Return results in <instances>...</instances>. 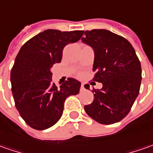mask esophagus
<instances>
[{
    "label": "esophagus",
    "instance_id": "esophagus-1",
    "mask_svg": "<svg viewBox=\"0 0 153 153\" xmlns=\"http://www.w3.org/2000/svg\"><path fill=\"white\" fill-rule=\"evenodd\" d=\"M85 90V86H84V85L83 84H81L80 85V91H82V90Z\"/></svg>",
    "mask_w": 153,
    "mask_h": 153
}]
</instances>
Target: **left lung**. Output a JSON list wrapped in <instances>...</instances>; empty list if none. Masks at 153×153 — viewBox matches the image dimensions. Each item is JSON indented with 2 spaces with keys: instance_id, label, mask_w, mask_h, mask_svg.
<instances>
[{
  "instance_id": "obj_1",
  "label": "left lung",
  "mask_w": 153,
  "mask_h": 153,
  "mask_svg": "<svg viewBox=\"0 0 153 153\" xmlns=\"http://www.w3.org/2000/svg\"><path fill=\"white\" fill-rule=\"evenodd\" d=\"M82 41L93 48V81L102 83L93 90V102L85 112L100 124L111 125L128 115L137 97L142 67L131 44L125 37L105 29L83 31Z\"/></svg>"
}]
</instances>
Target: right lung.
<instances>
[{
    "instance_id": "obj_1",
    "label": "right lung",
    "mask_w": 153,
    "mask_h": 153,
    "mask_svg": "<svg viewBox=\"0 0 153 153\" xmlns=\"http://www.w3.org/2000/svg\"><path fill=\"white\" fill-rule=\"evenodd\" d=\"M83 31L48 29L29 39L21 48L11 71L12 95L25 122L36 130L53 126L60 119L63 104L79 94L80 82L68 78L60 87L52 83L51 68L62 60L63 48L76 42Z\"/></svg>"
}]
</instances>
